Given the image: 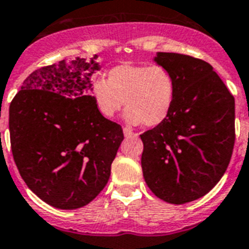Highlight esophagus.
Segmentation results:
<instances>
[{"instance_id":"obj_1","label":"esophagus","mask_w":249,"mask_h":249,"mask_svg":"<svg viewBox=\"0 0 249 249\" xmlns=\"http://www.w3.org/2000/svg\"><path fill=\"white\" fill-rule=\"evenodd\" d=\"M123 133H124V137H136L137 133H135L133 131H131L129 128H127V127H124L123 128Z\"/></svg>"}]
</instances>
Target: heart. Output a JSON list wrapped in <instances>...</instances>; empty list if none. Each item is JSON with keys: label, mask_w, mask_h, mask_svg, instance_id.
<instances>
[{"label": "heart", "mask_w": 249, "mask_h": 249, "mask_svg": "<svg viewBox=\"0 0 249 249\" xmlns=\"http://www.w3.org/2000/svg\"><path fill=\"white\" fill-rule=\"evenodd\" d=\"M90 95L96 110L113 118L126 106L124 120L129 124L158 126L166 120L176 99V83L163 66H114L106 80H94Z\"/></svg>", "instance_id": "b5f03b06"}]
</instances>
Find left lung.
Segmentation results:
<instances>
[{
  "label": "left lung",
  "instance_id": "8db88e82",
  "mask_svg": "<svg viewBox=\"0 0 249 249\" xmlns=\"http://www.w3.org/2000/svg\"><path fill=\"white\" fill-rule=\"evenodd\" d=\"M153 59L173 76L176 99L166 120L140 136L142 174L160 200L183 205L210 192L225 173L235 140V103L202 59L164 52Z\"/></svg>",
  "mask_w": 249,
  "mask_h": 249
}]
</instances>
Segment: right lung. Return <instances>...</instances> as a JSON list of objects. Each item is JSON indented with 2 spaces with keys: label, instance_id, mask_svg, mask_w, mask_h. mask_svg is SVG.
<instances>
[{
  "label": "right lung",
  "instance_id": "add662e5",
  "mask_svg": "<svg viewBox=\"0 0 249 249\" xmlns=\"http://www.w3.org/2000/svg\"><path fill=\"white\" fill-rule=\"evenodd\" d=\"M90 61H59L36 70L10 104L14 160L26 186L48 205L73 210L91 202L108 183L123 141L122 127L107 120L90 95Z\"/></svg>",
  "mask_w": 249,
  "mask_h": 249
}]
</instances>
